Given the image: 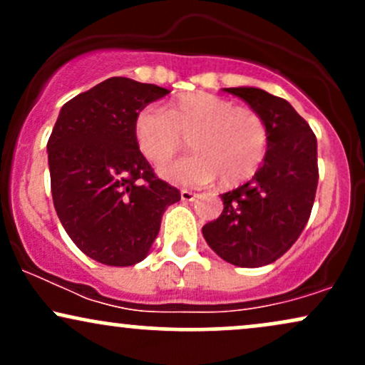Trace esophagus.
<instances>
[{"label": "esophagus", "instance_id": "34e87169", "mask_svg": "<svg viewBox=\"0 0 365 365\" xmlns=\"http://www.w3.org/2000/svg\"><path fill=\"white\" fill-rule=\"evenodd\" d=\"M180 195H182V200H194L195 197H197L195 192H192V190H187V188H183V190L180 192Z\"/></svg>", "mask_w": 365, "mask_h": 365}]
</instances>
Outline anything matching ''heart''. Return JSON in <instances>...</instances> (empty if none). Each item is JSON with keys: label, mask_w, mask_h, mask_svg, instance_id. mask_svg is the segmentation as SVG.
<instances>
[{"label": "heart", "mask_w": 365, "mask_h": 365, "mask_svg": "<svg viewBox=\"0 0 365 365\" xmlns=\"http://www.w3.org/2000/svg\"><path fill=\"white\" fill-rule=\"evenodd\" d=\"M135 140L153 165L171 161L188 139L194 154L161 170L180 185L235 187L252 178L266 159L269 132L252 108L235 106L209 92L180 96L166 108H148L135 120Z\"/></svg>", "instance_id": "b5f03b06"}]
</instances>
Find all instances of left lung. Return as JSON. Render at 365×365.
Listing matches in <instances>:
<instances>
[{"label": "left lung", "instance_id": "8db88e82", "mask_svg": "<svg viewBox=\"0 0 365 365\" xmlns=\"http://www.w3.org/2000/svg\"><path fill=\"white\" fill-rule=\"evenodd\" d=\"M262 116L269 145L252 180L221 195L223 212L202 226L207 245L226 262L259 267L295 244L316 199L317 140L292 104L257 87L223 89Z\"/></svg>", "mask_w": 365, "mask_h": 365}]
</instances>
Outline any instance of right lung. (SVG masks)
Returning <instances> with one entry per match:
<instances>
[{
	"label": "right lung",
	"instance_id": "right-lung-1",
	"mask_svg": "<svg viewBox=\"0 0 365 365\" xmlns=\"http://www.w3.org/2000/svg\"><path fill=\"white\" fill-rule=\"evenodd\" d=\"M168 89L111 77L63 104L48 140L54 209L73 244L106 266L149 254L178 188L154 175L135 140V120Z\"/></svg>",
	"mask_w": 365,
	"mask_h": 365
}]
</instances>
